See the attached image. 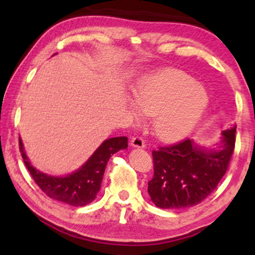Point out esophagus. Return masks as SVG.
Returning <instances> with one entry per match:
<instances>
[{"label":"esophagus","instance_id":"obj_1","mask_svg":"<svg viewBox=\"0 0 255 255\" xmlns=\"http://www.w3.org/2000/svg\"><path fill=\"white\" fill-rule=\"evenodd\" d=\"M130 145L133 147H137V148H144L145 147V140L142 139L141 136H133L130 140Z\"/></svg>","mask_w":255,"mask_h":255}]
</instances>
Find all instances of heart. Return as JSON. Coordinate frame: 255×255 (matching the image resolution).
Wrapping results in <instances>:
<instances>
[{
    "label": "heart",
    "mask_w": 255,
    "mask_h": 255,
    "mask_svg": "<svg viewBox=\"0 0 255 255\" xmlns=\"http://www.w3.org/2000/svg\"><path fill=\"white\" fill-rule=\"evenodd\" d=\"M209 97L187 73L166 71L144 79L134 89V115L152 118L153 133L172 141L191 131L206 109Z\"/></svg>",
    "instance_id": "obj_1"
}]
</instances>
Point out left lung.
<instances>
[{
	"instance_id": "left-lung-1",
	"label": "left lung",
	"mask_w": 255,
	"mask_h": 255,
	"mask_svg": "<svg viewBox=\"0 0 255 255\" xmlns=\"http://www.w3.org/2000/svg\"><path fill=\"white\" fill-rule=\"evenodd\" d=\"M236 126L223 131L221 150L199 147L191 139L152 151L151 200L160 209H182L200 204L215 191L229 166L235 148Z\"/></svg>"
}]
</instances>
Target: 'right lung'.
Returning a JSON list of instances; mask_svg holds the SVG:
<instances>
[{"instance_id": "add662e5", "label": "right lung", "mask_w": 255, "mask_h": 255, "mask_svg": "<svg viewBox=\"0 0 255 255\" xmlns=\"http://www.w3.org/2000/svg\"><path fill=\"white\" fill-rule=\"evenodd\" d=\"M127 136L110 137L99 146L79 170L64 177H54L36 170V168L31 165L25 154L21 139L19 137V148L22 159L34 182L48 197L72 206H85L95 200L101 189L105 166L111 154L127 148Z\"/></svg>"}]
</instances>
